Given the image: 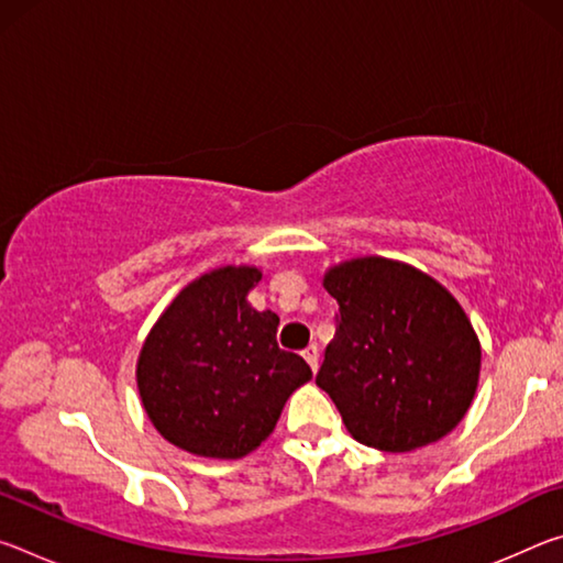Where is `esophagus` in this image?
Masks as SVG:
<instances>
[{"instance_id":"34e87169","label":"esophagus","mask_w":563,"mask_h":563,"mask_svg":"<svg viewBox=\"0 0 563 563\" xmlns=\"http://www.w3.org/2000/svg\"><path fill=\"white\" fill-rule=\"evenodd\" d=\"M302 357L308 360V365L312 367V373H316L318 369V357H320V350H318V345H308L302 350Z\"/></svg>"}]
</instances>
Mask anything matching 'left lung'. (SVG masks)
Segmentation results:
<instances>
[{
	"mask_svg": "<svg viewBox=\"0 0 563 563\" xmlns=\"http://www.w3.org/2000/svg\"><path fill=\"white\" fill-rule=\"evenodd\" d=\"M335 338L316 383L357 442L412 452L450 434L479 383L482 347L462 305L412 265L355 258L322 278Z\"/></svg>",
	"mask_w": 563,
	"mask_h": 563,
	"instance_id": "left-lung-1",
	"label": "left lung"
}]
</instances>
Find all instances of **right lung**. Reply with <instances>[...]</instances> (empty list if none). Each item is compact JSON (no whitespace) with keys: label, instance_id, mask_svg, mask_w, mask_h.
<instances>
[{"label":"right lung","instance_id":"add662e5","mask_svg":"<svg viewBox=\"0 0 563 563\" xmlns=\"http://www.w3.org/2000/svg\"><path fill=\"white\" fill-rule=\"evenodd\" d=\"M251 265H225L176 295L141 347V402L164 440L196 456L241 460L275 430L288 397L312 377L278 347L280 318L258 312Z\"/></svg>","mask_w":563,"mask_h":563}]
</instances>
